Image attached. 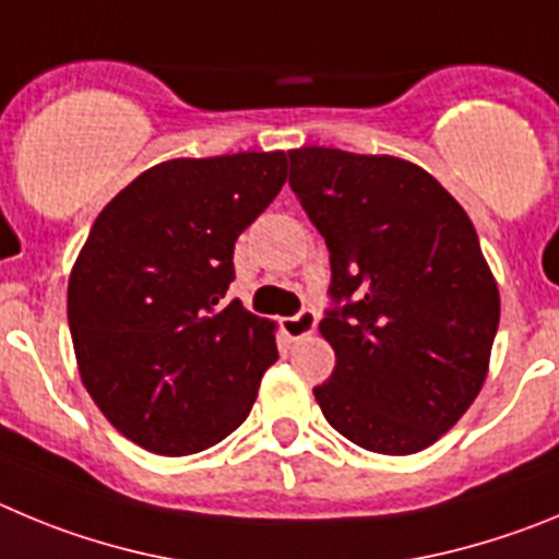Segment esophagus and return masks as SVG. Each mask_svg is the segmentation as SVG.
<instances>
[{
  "mask_svg": "<svg viewBox=\"0 0 559 559\" xmlns=\"http://www.w3.org/2000/svg\"><path fill=\"white\" fill-rule=\"evenodd\" d=\"M314 329H317L314 309H300L295 317H284V320H281V331H284L289 340H304V336H309Z\"/></svg>",
  "mask_w": 559,
  "mask_h": 559,
  "instance_id": "esophagus-1",
  "label": "esophagus"
}]
</instances>
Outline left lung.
I'll return each instance as SVG.
<instances>
[{
  "label": "left lung",
  "mask_w": 559,
  "mask_h": 559,
  "mask_svg": "<svg viewBox=\"0 0 559 559\" xmlns=\"http://www.w3.org/2000/svg\"><path fill=\"white\" fill-rule=\"evenodd\" d=\"M289 186L325 239L336 354L325 420L376 454L429 449L487 379L499 286L474 223L426 169L334 147L289 153Z\"/></svg>",
  "instance_id": "left-lung-1"
}]
</instances>
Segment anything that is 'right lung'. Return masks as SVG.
<instances>
[{
	"label": "right lung",
	"instance_id": "obj_1",
	"mask_svg": "<svg viewBox=\"0 0 559 559\" xmlns=\"http://www.w3.org/2000/svg\"><path fill=\"white\" fill-rule=\"evenodd\" d=\"M284 180L281 150L164 160L94 219L69 275V331L85 390L135 445L198 454L253 409L275 323L225 292L236 239Z\"/></svg>",
	"mask_w": 559,
	"mask_h": 559
}]
</instances>
